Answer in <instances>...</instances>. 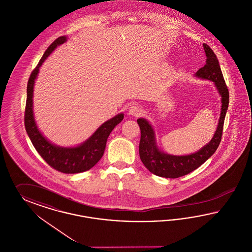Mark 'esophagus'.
Segmentation results:
<instances>
[{
  "instance_id": "esophagus-1",
  "label": "esophagus",
  "mask_w": 252,
  "mask_h": 252,
  "mask_svg": "<svg viewBox=\"0 0 252 252\" xmlns=\"http://www.w3.org/2000/svg\"><path fill=\"white\" fill-rule=\"evenodd\" d=\"M142 112H143V110L141 109L140 106H138V105H132L130 108H129V110H128V113H129V115L136 116V117H138V116L141 115V114H142Z\"/></svg>"
}]
</instances>
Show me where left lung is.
Wrapping results in <instances>:
<instances>
[{"label": "left lung", "instance_id": "left-lung-1", "mask_svg": "<svg viewBox=\"0 0 252 252\" xmlns=\"http://www.w3.org/2000/svg\"><path fill=\"white\" fill-rule=\"evenodd\" d=\"M206 54V63L195 74L196 77L215 83L221 96V111L219 126L211 141L199 151L187 156H173L160 151L157 145L155 131L149 122L139 118L137 122L141 128V141L139 146L140 158L143 165L152 173L165 178H178L196 170L206 161L218 149L221 141L225 115L229 106V91L222 75L217 55L211 48L203 44Z\"/></svg>", "mask_w": 252, "mask_h": 252}]
</instances>
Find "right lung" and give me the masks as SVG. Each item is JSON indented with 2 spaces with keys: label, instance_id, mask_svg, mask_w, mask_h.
<instances>
[{
  "label": "right lung",
  "instance_id": "add662e5",
  "mask_svg": "<svg viewBox=\"0 0 252 252\" xmlns=\"http://www.w3.org/2000/svg\"><path fill=\"white\" fill-rule=\"evenodd\" d=\"M66 36H60L51 43L45 51L38 64L31 74L27 84V99L24 114V125L27 134L35 150L51 167L63 173H79L88 171L100 160L109 135L112 129L124 119V113H119L105 122L94 131L87 141L75 147H61L48 141L37 128L32 111L33 85L39 72V67L58 46L66 42Z\"/></svg>",
  "mask_w": 252,
  "mask_h": 252
}]
</instances>
